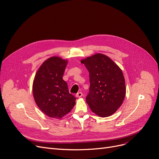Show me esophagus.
I'll return each instance as SVG.
<instances>
[{"label": "esophagus", "mask_w": 159, "mask_h": 159, "mask_svg": "<svg viewBox=\"0 0 159 159\" xmlns=\"http://www.w3.org/2000/svg\"><path fill=\"white\" fill-rule=\"evenodd\" d=\"M76 96L77 97V98H81L82 96H83V93H82V92H78L76 94Z\"/></svg>", "instance_id": "34e87169"}]
</instances>
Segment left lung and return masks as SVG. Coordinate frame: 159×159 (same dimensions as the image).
<instances>
[{"mask_svg":"<svg viewBox=\"0 0 159 159\" xmlns=\"http://www.w3.org/2000/svg\"><path fill=\"white\" fill-rule=\"evenodd\" d=\"M89 71L90 89L86 100L90 109L107 117L120 107L126 94L121 69L109 57L97 54L81 61Z\"/></svg>","mask_w":159,"mask_h":159,"instance_id":"obj_1","label":"left lung"}]
</instances>
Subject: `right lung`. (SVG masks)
<instances>
[{
    "label": "right lung",
    "instance_id": "1",
    "mask_svg": "<svg viewBox=\"0 0 159 159\" xmlns=\"http://www.w3.org/2000/svg\"><path fill=\"white\" fill-rule=\"evenodd\" d=\"M67 61L59 57L46 60L37 70L33 85L34 101L47 116L61 119L69 113L76 98L70 93L63 76Z\"/></svg>",
    "mask_w": 159,
    "mask_h": 159
}]
</instances>
